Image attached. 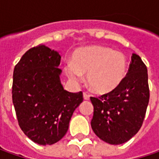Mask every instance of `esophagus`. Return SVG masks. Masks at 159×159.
<instances>
[{
    "label": "esophagus",
    "mask_w": 159,
    "mask_h": 159,
    "mask_svg": "<svg viewBox=\"0 0 159 159\" xmlns=\"http://www.w3.org/2000/svg\"><path fill=\"white\" fill-rule=\"evenodd\" d=\"M84 100H90V94L87 93H84Z\"/></svg>",
    "instance_id": "34e87169"
}]
</instances>
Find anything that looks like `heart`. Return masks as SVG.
<instances>
[{"label": "heart", "instance_id": "obj_1", "mask_svg": "<svg viewBox=\"0 0 159 159\" xmlns=\"http://www.w3.org/2000/svg\"><path fill=\"white\" fill-rule=\"evenodd\" d=\"M127 58L120 51L106 46H89L78 49L72 62L65 65V71L74 82H79L86 73L90 89L97 93L113 91L125 79L127 73Z\"/></svg>", "mask_w": 159, "mask_h": 159}]
</instances>
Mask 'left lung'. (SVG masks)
<instances>
[{
	"label": "left lung",
	"mask_w": 159,
	"mask_h": 159,
	"mask_svg": "<svg viewBox=\"0 0 159 159\" xmlns=\"http://www.w3.org/2000/svg\"><path fill=\"white\" fill-rule=\"evenodd\" d=\"M149 100L147 66L134 53L127 75L118 86L99 97H91L94 107L91 125L102 141L122 144L142 127Z\"/></svg>",
	"instance_id": "8db88e82"
}]
</instances>
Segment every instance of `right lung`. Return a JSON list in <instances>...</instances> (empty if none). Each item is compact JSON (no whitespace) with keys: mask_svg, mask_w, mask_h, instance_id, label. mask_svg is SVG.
<instances>
[{"mask_svg":"<svg viewBox=\"0 0 159 159\" xmlns=\"http://www.w3.org/2000/svg\"><path fill=\"white\" fill-rule=\"evenodd\" d=\"M60 55L44 45L33 47L15 66L12 101L18 125L40 145H52L66 134L83 93H69L62 86Z\"/></svg>","mask_w":159,"mask_h":159,"instance_id":"1","label":"right lung"}]
</instances>
